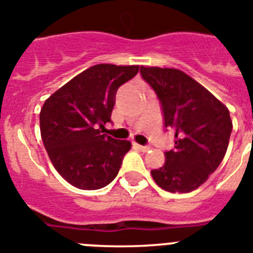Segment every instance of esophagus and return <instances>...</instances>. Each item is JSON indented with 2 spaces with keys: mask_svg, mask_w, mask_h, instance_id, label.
Instances as JSON below:
<instances>
[{
  "mask_svg": "<svg viewBox=\"0 0 253 253\" xmlns=\"http://www.w3.org/2000/svg\"><path fill=\"white\" fill-rule=\"evenodd\" d=\"M134 146L138 148V150H141L142 152H147V151L151 150L150 146H141V144H134Z\"/></svg>",
  "mask_w": 253,
  "mask_h": 253,
  "instance_id": "1",
  "label": "esophagus"
}]
</instances>
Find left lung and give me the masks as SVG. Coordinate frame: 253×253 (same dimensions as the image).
Instances as JSON below:
<instances>
[{
    "label": "left lung",
    "instance_id": "left-lung-1",
    "mask_svg": "<svg viewBox=\"0 0 253 253\" xmlns=\"http://www.w3.org/2000/svg\"><path fill=\"white\" fill-rule=\"evenodd\" d=\"M141 75L157 94L165 128L175 134L165 164L151 170V175L160 188L171 193L194 191L225 156L233 129L229 110L178 69L141 66Z\"/></svg>",
    "mask_w": 253,
    "mask_h": 253
}]
</instances>
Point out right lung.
Wrapping results in <instances>:
<instances>
[{"instance_id": "1", "label": "right lung", "mask_w": 253, "mask_h": 253, "mask_svg": "<svg viewBox=\"0 0 253 253\" xmlns=\"http://www.w3.org/2000/svg\"><path fill=\"white\" fill-rule=\"evenodd\" d=\"M139 66L94 65L47 98L40 114L41 135L60 175L79 189L106 187L118 175L129 141L103 134L111 122L116 90Z\"/></svg>"}]
</instances>
